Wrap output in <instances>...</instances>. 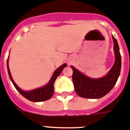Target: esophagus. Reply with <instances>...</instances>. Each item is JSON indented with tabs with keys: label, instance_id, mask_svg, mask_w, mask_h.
<instances>
[{
	"label": "esophagus",
	"instance_id": "1",
	"mask_svg": "<svg viewBox=\"0 0 130 130\" xmlns=\"http://www.w3.org/2000/svg\"><path fill=\"white\" fill-rule=\"evenodd\" d=\"M67 64H68V65H70V64H71V61H67Z\"/></svg>",
	"mask_w": 130,
	"mask_h": 130
}]
</instances>
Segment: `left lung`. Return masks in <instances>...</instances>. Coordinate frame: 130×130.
<instances>
[{
  "label": "left lung",
  "instance_id": "1",
  "mask_svg": "<svg viewBox=\"0 0 130 130\" xmlns=\"http://www.w3.org/2000/svg\"><path fill=\"white\" fill-rule=\"evenodd\" d=\"M114 52L115 61L106 76L101 78H91L87 77L73 66L72 80L76 93L81 98L87 99H99L110 91L120 75L121 67V56L117 41L113 36Z\"/></svg>",
  "mask_w": 130,
  "mask_h": 130
}]
</instances>
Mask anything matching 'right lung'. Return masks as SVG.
Wrapping results in <instances>:
<instances>
[{"mask_svg": "<svg viewBox=\"0 0 130 130\" xmlns=\"http://www.w3.org/2000/svg\"><path fill=\"white\" fill-rule=\"evenodd\" d=\"M7 70L8 74L9 76V78L11 80L12 82L13 85H14L15 88L17 89V91L21 94L22 95L26 98L28 100L31 101V102H43V101L47 100L50 98H52L54 93V83L56 80V78L58 77L61 72L63 71V69L67 66V64L65 63L63 65H61L58 67V69H56L54 71V74L52 75V78L50 79V80L47 85L41 88L32 90V91H24L21 89H20L17 85L15 83L12 78V76L11 75L10 73L9 68V65H8V59L7 62Z\"/></svg>", "mask_w": 130, "mask_h": 130, "instance_id": "obj_1", "label": "right lung"}]
</instances>
